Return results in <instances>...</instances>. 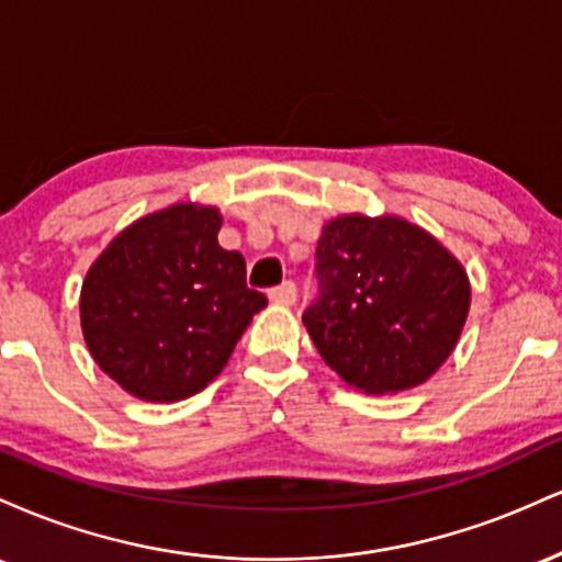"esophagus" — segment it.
I'll return each instance as SVG.
<instances>
[{"mask_svg": "<svg viewBox=\"0 0 562 562\" xmlns=\"http://www.w3.org/2000/svg\"><path fill=\"white\" fill-rule=\"evenodd\" d=\"M269 299L274 303H285V306H290V303H295V299H299V288H295L293 280H285L282 285L269 290Z\"/></svg>", "mask_w": 562, "mask_h": 562, "instance_id": "esophagus-1", "label": "esophagus"}]
</instances>
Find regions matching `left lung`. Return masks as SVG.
<instances>
[{"mask_svg": "<svg viewBox=\"0 0 562 562\" xmlns=\"http://www.w3.org/2000/svg\"><path fill=\"white\" fill-rule=\"evenodd\" d=\"M317 295L303 325L353 389H415L447 362L470 308L468 274L428 232L402 218L340 216L314 256Z\"/></svg>", "mask_w": 562, "mask_h": 562, "instance_id": "8db88e82", "label": "left lung"}]
</instances>
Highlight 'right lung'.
<instances>
[{
	"instance_id": "add662e5",
	"label": "right lung",
	"mask_w": 562,
	"mask_h": 562,
	"mask_svg": "<svg viewBox=\"0 0 562 562\" xmlns=\"http://www.w3.org/2000/svg\"><path fill=\"white\" fill-rule=\"evenodd\" d=\"M216 209L171 205L108 245L81 288V327L94 362L145 402L195 396L229 362L267 306L224 250Z\"/></svg>"
}]
</instances>
